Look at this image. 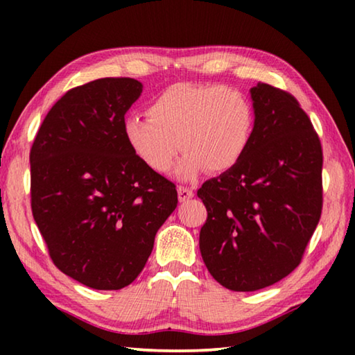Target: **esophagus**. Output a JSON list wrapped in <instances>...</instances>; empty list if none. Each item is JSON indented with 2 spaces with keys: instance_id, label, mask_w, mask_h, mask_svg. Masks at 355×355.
I'll return each mask as SVG.
<instances>
[{
  "instance_id": "obj_1",
  "label": "esophagus",
  "mask_w": 355,
  "mask_h": 355,
  "mask_svg": "<svg viewBox=\"0 0 355 355\" xmlns=\"http://www.w3.org/2000/svg\"><path fill=\"white\" fill-rule=\"evenodd\" d=\"M194 197V191L189 188H184V186H180L178 188V200L180 202H186Z\"/></svg>"
}]
</instances>
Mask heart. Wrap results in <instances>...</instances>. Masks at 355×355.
Here are the masks:
<instances>
[{
	"label": "heart",
	"mask_w": 355,
	"mask_h": 355,
	"mask_svg": "<svg viewBox=\"0 0 355 355\" xmlns=\"http://www.w3.org/2000/svg\"><path fill=\"white\" fill-rule=\"evenodd\" d=\"M147 119L123 120L125 141L148 169L171 171L178 148L184 152L178 175L203 169L230 171L243 159L254 133V110L245 94L232 86L177 83L150 100Z\"/></svg>",
	"instance_id": "heart-1"
}]
</instances>
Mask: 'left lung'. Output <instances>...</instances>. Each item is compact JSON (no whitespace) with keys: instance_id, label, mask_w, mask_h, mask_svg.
I'll return each instance as SVG.
<instances>
[{"instance_id":"left-lung-1","label":"left lung","mask_w":355,"mask_h":355,"mask_svg":"<svg viewBox=\"0 0 355 355\" xmlns=\"http://www.w3.org/2000/svg\"><path fill=\"white\" fill-rule=\"evenodd\" d=\"M243 159L197 191L208 218L200 254L214 280L257 291L299 266L322 209V148L299 101L258 83Z\"/></svg>"}]
</instances>
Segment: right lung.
I'll return each instance as SVG.
<instances>
[{
	"mask_svg": "<svg viewBox=\"0 0 355 355\" xmlns=\"http://www.w3.org/2000/svg\"><path fill=\"white\" fill-rule=\"evenodd\" d=\"M133 78H100L59 98L33 142L31 208L58 269L94 290L130 285L177 208L175 184L142 163L123 120Z\"/></svg>",
	"mask_w": 355,
	"mask_h": 355,
	"instance_id": "1",
	"label": "right lung"
}]
</instances>
